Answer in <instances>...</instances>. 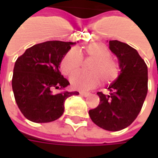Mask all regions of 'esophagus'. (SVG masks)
Masks as SVG:
<instances>
[{
    "mask_svg": "<svg viewBox=\"0 0 158 158\" xmlns=\"http://www.w3.org/2000/svg\"><path fill=\"white\" fill-rule=\"evenodd\" d=\"M79 94L81 95L82 96H85V97H86V96H88L89 95V92H84V91H81V92H79Z\"/></svg>",
    "mask_w": 158,
    "mask_h": 158,
    "instance_id": "1",
    "label": "esophagus"
}]
</instances>
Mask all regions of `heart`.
Segmentation results:
<instances>
[{
  "mask_svg": "<svg viewBox=\"0 0 158 158\" xmlns=\"http://www.w3.org/2000/svg\"><path fill=\"white\" fill-rule=\"evenodd\" d=\"M110 55L109 50L104 44L91 43L81 50L72 49L67 52L61 62V69L65 75H71L80 69L83 56L94 59L89 69L91 73H76L70 79L73 89L87 90L96 87L102 79L105 84H110L118 78L120 68Z\"/></svg>",
  "mask_w": 158,
  "mask_h": 158,
  "instance_id": "heart-1",
  "label": "heart"
}]
</instances>
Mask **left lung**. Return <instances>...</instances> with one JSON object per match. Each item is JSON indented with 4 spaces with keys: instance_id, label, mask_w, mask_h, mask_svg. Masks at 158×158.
Listing matches in <instances>:
<instances>
[{
    "instance_id": "8db88e82",
    "label": "left lung",
    "mask_w": 158,
    "mask_h": 158,
    "mask_svg": "<svg viewBox=\"0 0 158 158\" xmlns=\"http://www.w3.org/2000/svg\"><path fill=\"white\" fill-rule=\"evenodd\" d=\"M109 48L118 58L121 72L108 86L109 95L97 92L100 103L89 111L90 118L100 128L118 131L137 118L148 90V71L135 49L118 40H109Z\"/></svg>"
}]
</instances>
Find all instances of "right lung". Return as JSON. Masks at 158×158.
Returning a JSON list of instances; mask_svg holds the SVG:
<instances>
[{
	"instance_id": "obj_1",
	"label": "right lung",
	"mask_w": 158,
	"mask_h": 158,
	"mask_svg": "<svg viewBox=\"0 0 158 158\" xmlns=\"http://www.w3.org/2000/svg\"><path fill=\"white\" fill-rule=\"evenodd\" d=\"M73 42L50 40L28 48L18 57L12 86L19 110L34 123L56 120L64 112V102L77 91L53 93L64 89L69 82L59 71L63 56Z\"/></svg>"
}]
</instances>
